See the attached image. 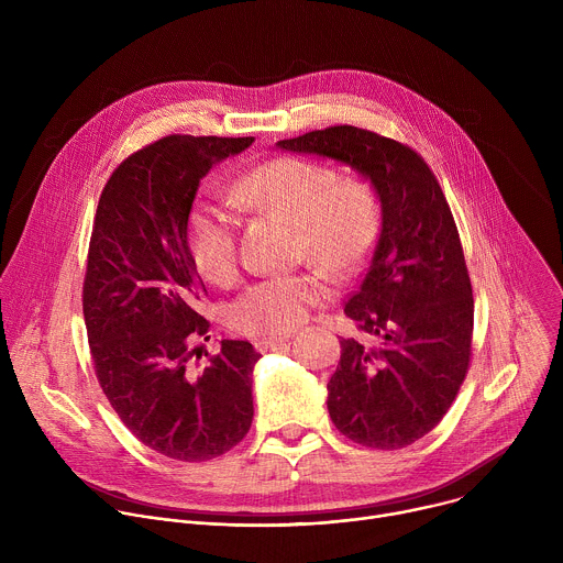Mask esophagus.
Masks as SVG:
<instances>
[{
  "mask_svg": "<svg viewBox=\"0 0 563 563\" xmlns=\"http://www.w3.org/2000/svg\"><path fill=\"white\" fill-rule=\"evenodd\" d=\"M285 341H289V334H283V336H276V339H256V341H254V347H256L258 352H269V350H274L276 345H280V343H285Z\"/></svg>",
  "mask_w": 563,
  "mask_h": 563,
  "instance_id": "obj_1",
  "label": "esophagus"
}]
</instances>
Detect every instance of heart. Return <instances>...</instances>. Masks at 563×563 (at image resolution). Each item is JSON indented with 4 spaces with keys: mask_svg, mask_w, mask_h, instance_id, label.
Masks as SVG:
<instances>
[{
    "mask_svg": "<svg viewBox=\"0 0 563 563\" xmlns=\"http://www.w3.org/2000/svg\"><path fill=\"white\" fill-rule=\"evenodd\" d=\"M247 207L274 213L298 231V247L336 276L358 272L378 238L380 205L369 183L336 180L323 165L274 157L254 167L233 191ZM238 218L227 202L200 200L187 220V245L198 272L218 285L238 269ZM330 294L318 272L269 276L250 285L227 309V323L247 336L289 334Z\"/></svg>",
    "mask_w": 563,
    "mask_h": 563,
    "instance_id": "obj_1",
    "label": "heart"
}]
</instances>
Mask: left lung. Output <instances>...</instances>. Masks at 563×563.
<instances>
[{
  "instance_id": "1",
  "label": "left lung",
  "mask_w": 563,
  "mask_h": 563,
  "mask_svg": "<svg viewBox=\"0 0 563 563\" xmlns=\"http://www.w3.org/2000/svg\"><path fill=\"white\" fill-rule=\"evenodd\" d=\"M280 151L334 159L378 196L380 233L345 313L378 339H341L328 410L347 439L398 450L450 410L470 363L474 300L445 196L410 146L356 126L276 142Z\"/></svg>"
}]
</instances>
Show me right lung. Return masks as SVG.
<instances>
[{
  "label": "right lung",
  "mask_w": 563,
  "mask_h": 563,
  "mask_svg": "<svg viewBox=\"0 0 563 563\" xmlns=\"http://www.w3.org/2000/svg\"><path fill=\"white\" fill-rule=\"evenodd\" d=\"M254 137L169 135L109 178L89 247L85 323L98 380L122 423L151 450L200 463L245 439L254 419L247 341H220L196 372L191 343L209 330L187 220L209 169ZM207 356V352H205Z\"/></svg>",
  "instance_id": "obj_1"
}]
</instances>
